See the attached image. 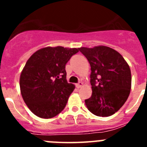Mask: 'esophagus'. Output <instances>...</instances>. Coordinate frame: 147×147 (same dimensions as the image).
Returning a JSON list of instances; mask_svg holds the SVG:
<instances>
[{
    "instance_id": "1",
    "label": "esophagus",
    "mask_w": 147,
    "mask_h": 147,
    "mask_svg": "<svg viewBox=\"0 0 147 147\" xmlns=\"http://www.w3.org/2000/svg\"><path fill=\"white\" fill-rule=\"evenodd\" d=\"M82 86H83V83L82 82H78L77 84L76 85V87L77 88H82Z\"/></svg>"
}]
</instances>
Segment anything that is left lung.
<instances>
[{
	"mask_svg": "<svg viewBox=\"0 0 147 147\" xmlns=\"http://www.w3.org/2000/svg\"><path fill=\"white\" fill-rule=\"evenodd\" d=\"M91 67L92 95L85 99L90 112L107 117L117 112L128 98L131 90V71L124 57L111 48L99 45L82 47Z\"/></svg>",
	"mask_w": 147,
	"mask_h": 147,
	"instance_id": "obj_1",
	"label": "left lung"
}]
</instances>
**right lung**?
Segmentation results:
<instances>
[{"label":"right lung","mask_w":147,"mask_h":147,"mask_svg":"<svg viewBox=\"0 0 147 147\" xmlns=\"http://www.w3.org/2000/svg\"><path fill=\"white\" fill-rule=\"evenodd\" d=\"M79 49L46 47L34 53L21 72L22 97L30 110L42 119H51L65 107L75 86L66 80L65 65Z\"/></svg>","instance_id":"add662e5"}]
</instances>
